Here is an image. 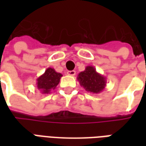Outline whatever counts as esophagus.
Returning a JSON list of instances; mask_svg holds the SVG:
<instances>
[{"label": "esophagus", "instance_id": "1", "mask_svg": "<svg viewBox=\"0 0 146 146\" xmlns=\"http://www.w3.org/2000/svg\"><path fill=\"white\" fill-rule=\"evenodd\" d=\"M67 74H68L69 76H74L75 75H76V72H75L74 70H72V71H68V72H67Z\"/></svg>", "mask_w": 146, "mask_h": 146}]
</instances>
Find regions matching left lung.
Returning <instances> with one entry per match:
<instances>
[{
	"mask_svg": "<svg viewBox=\"0 0 146 146\" xmlns=\"http://www.w3.org/2000/svg\"><path fill=\"white\" fill-rule=\"evenodd\" d=\"M77 80L81 87L93 94L100 93L106 86V78L98 73L95 67L92 66H86L84 71L78 74Z\"/></svg>",
	"mask_w": 146,
	"mask_h": 146,
	"instance_id": "obj_1",
	"label": "left lung"
}]
</instances>
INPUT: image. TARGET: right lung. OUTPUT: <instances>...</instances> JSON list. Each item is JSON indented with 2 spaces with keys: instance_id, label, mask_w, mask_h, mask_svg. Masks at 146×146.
<instances>
[{
  "instance_id": "right-lung-1",
  "label": "right lung",
  "mask_w": 146,
  "mask_h": 146,
  "mask_svg": "<svg viewBox=\"0 0 146 146\" xmlns=\"http://www.w3.org/2000/svg\"><path fill=\"white\" fill-rule=\"evenodd\" d=\"M62 74L57 73L53 68L49 67L41 76L36 79V87L42 94H49L59 84Z\"/></svg>"
}]
</instances>
